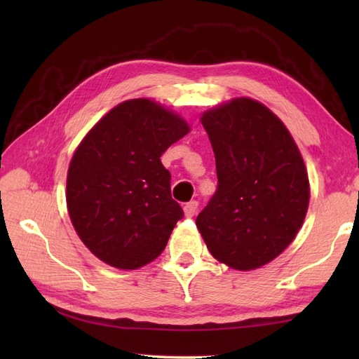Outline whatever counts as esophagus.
<instances>
[{
    "mask_svg": "<svg viewBox=\"0 0 359 359\" xmlns=\"http://www.w3.org/2000/svg\"><path fill=\"white\" fill-rule=\"evenodd\" d=\"M197 207H199V202H197V201H191V202H188V203L185 205V207H184V212H185V216H187V217H193V216L196 215Z\"/></svg>",
    "mask_w": 359,
    "mask_h": 359,
    "instance_id": "34e87169",
    "label": "esophagus"
}]
</instances>
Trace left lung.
I'll return each instance as SVG.
<instances>
[{"label": "left lung", "mask_w": 359, "mask_h": 359, "mask_svg": "<svg viewBox=\"0 0 359 359\" xmlns=\"http://www.w3.org/2000/svg\"><path fill=\"white\" fill-rule=\"evenodd\" d=\"M216 157L217 189L196 219L210 253L234 270L278 257L309 210L306 165L285 125L251 98L203 112Z\"/></svg>", "instance_id": "8db88e82"}]
</instances>
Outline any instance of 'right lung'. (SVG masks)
<instances>
[{
	"label": "right lung",
	"mask_w": 359,
	"mask_h": 359,
	"mask_svg": "<svg viewBox=\"0 0 359 359\" xmlns=\"http://www.w3.org/2000/svg\"><path fill=\"white\" fill-rule=\"evenodd\" d=\"M188 133L177 114L134 98L112 108L75 149L67 211L81 242L104 264L135 270L165 250L184 210L160 157Z\"/></svg>",
	"instance_id": "obj_1"
}]
</instances>
